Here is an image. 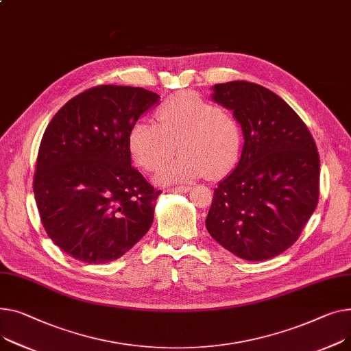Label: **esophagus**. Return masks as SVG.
<instances>
[{
	"mask_svg": "<svg viewBox=\"0 0 351 351\" xmlns=\"http://www.w3.org/2000/svg\"><path fill=\"white\" fill-rule=\"evenodd\" d=\"M191 191L189 186H178V188H169V193H188Z\"/></svg>",
	"mask_w": 351,
	"mask_h": 351,
	"instance_id": "obj_1",
	"label": "esophagus"
}]
</instances>
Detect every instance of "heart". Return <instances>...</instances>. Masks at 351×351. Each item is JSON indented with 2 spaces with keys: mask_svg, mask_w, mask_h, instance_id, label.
<instances>
[{
  "mask_svg": "<svg viewBox=\"0 0 351 351\" xmlns=\"http://www.w3.org/2000/svg\"><path fill=\"white\" fill-rule=\"evenodd\" d=\"M158 125L145 120L132 125L128 147L139 168L159 171L173 154L179 156L158 175L159 183H184L208 175L217 179L236 165L241 135L237 121L193 91H180L156 111Z\"/></svg>",
  "mask_w": 351,
  "mask_h": 351,
  "instance_id": "obj_1",
  "label": "heart"
}]
</instances>
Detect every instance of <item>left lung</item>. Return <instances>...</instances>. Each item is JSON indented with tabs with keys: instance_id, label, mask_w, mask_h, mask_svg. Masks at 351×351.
Returning a JSON list of instances; mask_svg holds the SVG:
<instances>
[{
	"instance_id": "1",
	"label": "left lung",
	"mask_w": 351,
	"mask_h": 351,
	"mask_svg": "<svg viewBox=\"0 0 351 351\" xmlns=\"http://www.w3.org/2000/svg\"><path fill=\"white\" fill-rule=\"evenodd\" d=\"M212 100L240 124L237 167L219 182L206 228L247 261L288 250L319 200L320 159L300 117L271 90L244 80L215 84Z\"/></svg>"
}]
</instances>
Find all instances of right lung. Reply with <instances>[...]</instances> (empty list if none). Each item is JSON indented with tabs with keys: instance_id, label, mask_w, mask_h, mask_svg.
I'll use <instances>...</instances> for the list:
<instances>
[{
	"instance_id": "right-lung-1",
	"label": "right lung",
	"mask_w": 351,
	"mask_h": 351,
	"mask_svg": "<svg viewBox=\"0 0 351 351\" xmlns=\"http://www.w3.org/2000/svg\"><path fill=\"white\" fill-rule=\"evenodd\" d=\"M159 99L143 87L97 86L67 101L45 130L35 200L48 236L72 258L114 261L148 232L162 192L131 167L128 134Z\"/></svg>"
}]
</instances>
